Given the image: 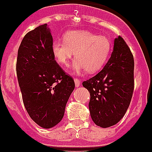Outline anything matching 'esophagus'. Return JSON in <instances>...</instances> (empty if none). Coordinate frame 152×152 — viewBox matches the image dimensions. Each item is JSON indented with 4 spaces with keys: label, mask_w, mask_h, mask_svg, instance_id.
Masks as SVG:
<instances>
[{
    "label": "esophagus",
    "mask_w": 152,
    "mask_h": 152,
    "mask_svg": "<svg viewBox=\"0 0 152 152\" xmlns=\"http://www.w3.org/2000/svg\"><path fill=\"white\" fill-rule=\"evenodd\" d=\"M74 80H75V85H76V87H78V86H80V79L77 78V77H75V78L74 79Z\"/></svg>",
    "instance_id": "esophagus-1"
}]
</instances>
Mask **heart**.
Masks as SVG:
<instances>
[{"instance_id": "obj_1", "label": "heart", "mask_w": 152, "mask_h": 152, "mask_svg": "<svg viewBox=\"0 0 152 152\" xmlns=\"http://www.w3.org/2000/svg\"><path fill=\"white\" fill-rule=\"evenodd\" d=\"M64 39L53 41L52 53L58 62L66 66L75 51L76 59L72 64L74 73L80 74L85 71L96 72L107 62L111 51V42L106 36L79 30L65 33Z\"/></svg>"}]
</instances>
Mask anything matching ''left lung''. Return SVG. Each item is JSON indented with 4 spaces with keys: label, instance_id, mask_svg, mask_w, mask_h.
<instances>
[{
    "label": "left lung",
    "instance_id": "8db88e82",
    "mask_svg": "<svg viewBox=\"0 0 152 152\" xmlns=\"http://www.w3.org/2000/svg\"><path fill=\"white\" fill-rule=\"evenodd\" d=\"M91 94L89 110L96 126L116 125L129 108L134 91V58L123 37L114 40L111 57L99 73L82 83Z\"/></svg>",
    "mask_w": 152,
    "mask_h": 152
}]
</instances>
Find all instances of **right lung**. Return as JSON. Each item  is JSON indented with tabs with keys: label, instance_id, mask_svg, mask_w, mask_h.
Listing matches in <instances>:
<instances>
[{
	"label": "right lung",
	"instance_id": "add662e5",
	"mask_svg": "<svg viewBox=\"0 0 152 152\" xmlns=\"http://www.w3.org/2000/svg\"><path fill=\"white\" fill-rule=\"evenodd\" d=\"M53 39L47 24L26 33L17 53V79L23 104L30 118L45 129L62 119L75 87L72 77L56 62Z\"/></svg>",
	"mask_w": 152,
	"mask_h": 152
}]
</instances>
